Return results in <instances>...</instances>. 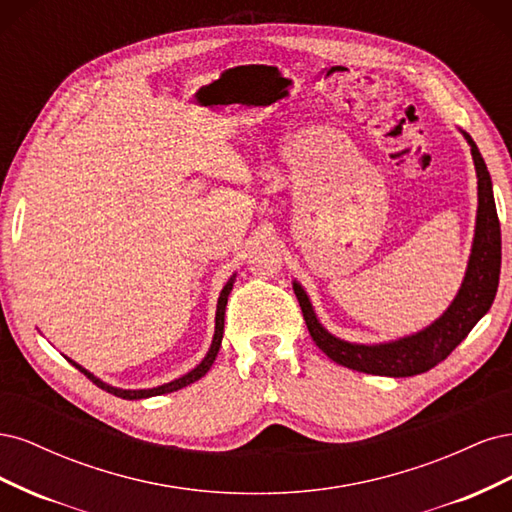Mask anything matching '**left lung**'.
Wrapping results in <instances>:
<instances>
[{
  "label": "left lung",
  "instance_id": "1",
  "mask_svg": "<svg viewBox=\"0 0 512 512\" xmlns=\"http://www.w3.org/2000/svg\"><path fill=\"white\" fill-rule=\"evenodd\" d=\"M472 151V160L478 177V211H476V228L472 254L468 260L466 277L453 303L446 312L431 322L427 329L414 335L395 339L389 344H350L331 335L322 327L314 314V307L299 282H294V294H297L301 312L307 324V331L312 335L316 346L329 356L337 365H344L354 371L374 376H391V378H408L416 374H425L431 367H436L451 354L474 324L483 318L495 299L500 282V265H502V235L500 220L495 211L493 188L487 164L480 156L476 143L470 134L463 132Z\"/></svg>",
  "mask_w": 512,
  "mask_h": 512
}]
</instances>
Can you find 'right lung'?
<instances>
[{"instance_id":"obj_1","label":"right lung","mask_w":512,"mask_h":512,"mask_svg":"<svg viewBox=\"0 0 512 512\" xmlns=\"http://www.w3.org/2000/svg\"><path fill=\"white\" fill-rule=\"evenodd\" d=\"M232 284H235V275L230 277V280L226 282V286H224V288H222V292H220V299H218V312H215V333H213V342H211V348H209L207 356H205V359L200 361L192 371H188V374L181 376V378H177V380H173V382L162 384V386H153V389H138V391L117 389V386L106 384V382H102L100 378H96L94 374H89V371H87L85 367H81L79 363H74V361H70V359H68V361H70L76 369H79L81 374H85L91 382H94L96 386H100L102 391L111 393V395H115V397H121V399H147V397H156V395H166V393L179 391V389H183V386H188V384H192V382H196V380L203 378V376L207 374V371L211 369V365H213V361H215V356H218V352H220V346H222V335H224V312H226V303H228V294H230V290H232Z\"/></svg>"}]
</instances>
